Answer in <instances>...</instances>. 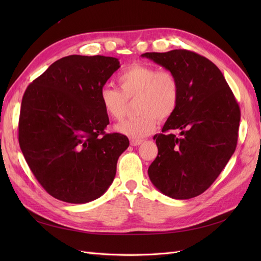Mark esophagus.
<instances>
[{"label":"esophagus","instance_id":"34e87169","mask_svg":"<svg viewBox=\"0 0 261 261\" xmlns=\"http://www.w3.org/2000/svg\"><path fill=\"white\" fill-rule=\"evenodd\" d=\"M141 143H143V139H130V145L134 147L139 146Z\"/></svg>","mask_w":261,"mask_h":261}]
</instances>
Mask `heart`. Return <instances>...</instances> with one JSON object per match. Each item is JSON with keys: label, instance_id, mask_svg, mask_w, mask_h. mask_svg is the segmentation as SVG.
<instances>
[{"label": "heart", "instance_id": "heart-1", "mask_svg": "<svg viewBox=\"0 0 261 261\" xmlns=\"http://www.w3.org/2000/svg\"><path fill=\"white\" fill-rule=\"evenodd\" d=\"M120 90L105 86L100 90V103L107 116L120 120L125 114L127 101L136 98L138 113L115 125V132L133 139L152 133L156 118L164 121L175 112L179 99V84L170 70L133 64L117 76Z\"/></svg>", "mask_w": 261, "mask_h": 261}]
</instances>
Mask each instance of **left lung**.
I'll return each mask as SVG.
<instances>
[{"label":"left lung","instance_id":"8db88e82","mask_svg":"<svg viewBox=\"0 0 261 261\" xmlns=\"http://www.w3.org/2000/svg\"><path fill=\"white\" fill-rule=\"evenodd\" d=\"M177 78L179 99L162 133L153 136L158 155L148 175L156 189L174 199L202 194L217 179L238 144L240 107L223 74L208 59L192 51L148 52Z\"/></svg>","mask_w":261,"mask_h":261}]
</instances>
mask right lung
I'll use <instances>...</instances> for the list:
<instances>
[{"instance_id":"obj_1","label":"right lung","mask_w":261,"mask_h":261,"mask_svg":"<svg viewBox=\"0 0 261 261\" xmlns=\"http://www.w3.org/2000/svg\"><path fill=\"white\" fill-rule=\"evenodd\" d=\"M115 58L69 55L54 62L23 93L18 140L31 172L52 197L86 203L103 195L129 146L105 134L100 90L120 68Z\"/></svg>"}]
</instances>
